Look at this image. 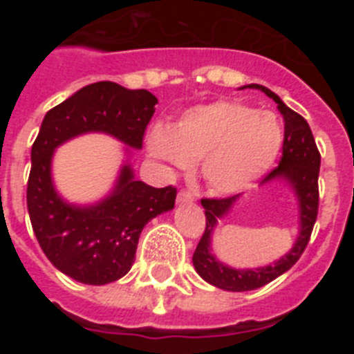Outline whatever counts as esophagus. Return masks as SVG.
I'll list each match as a JSON object with an SVG mask.
<instances>
[{"instance_id": "esophagus-1", "label": "esophagus", "mask_w": 354, "mask_h": 354, "mask_svg": "<svg viewBox=\"0 0 354 354\" xmlns=\"http://www.w3.org/2000/svg\"><path fill=\"white\" fill-rule=\"evenodd\" d=\"M193 200H195V195L189 189H180L179 195H177V202L179 204H192Z\"/></svg>"}]
</instances>
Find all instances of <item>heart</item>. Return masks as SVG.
Segmentation results:
<instances>
[{
	"mask_svg": "<svg viewBox=\"0 0 354 354\" xmlns=\"http://www.w3.org/2000/svg\"><path fill=\"white\" fill-rule=\"evenodd\" d=\"M283 129L271 111L236 101L187 109L170 129L156 126L147 150L174 168L200 159L198 175L216 193H236L261 177L282 149Z\"/></svg>",
	"mask_w": 354,
	"mask_h": 354,
	"instance_id": "heart-1",
	"label": "heart"
}]
</instances>
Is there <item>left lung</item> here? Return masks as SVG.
Listing matches in <instances>:
<instances>
[{
    "instance_id": "8db88e82",
    "label": "left lung",
    "mask_w": 354,
    "mask_h": 354,
    "mask_svg": "<svg viewBox=\"0 0 354 354\" xmlns=\"http://www.w3.org/2000/svg\"><path fill=\"white\" fill-rule=\"evenodd\" d=\"M248 88H257L271 97L283 117L282 159L278 162V167L273 168L261 180V184L270 183L273 179H283L290 184L299 202V234L289 253H286L274 264L257 268V270H234L225 266L223 262L216 261L211 253V236L218 220L227 214L239 195L227 196V198H202V205L205 209V230L193 253V266L205 282L218 289L234 290V292L259 289L290 270L299 261L310 241L319 209L317 180L321 154H319L310 127L301 115L283 104L282 99L270 88H266L262 84H248Z\"/></svg>"
}]
</instances>
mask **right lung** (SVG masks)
<instances>
[{
	"label": "right lung",
	"mask_w": 354,
	"mask_h": 354,
	"mask_svg": "<svg viewBox=\"0 0 354 354\" xmlns=\"http://www.w3.org/2000/svg\"><path fill=\"white\" fill-rule=\"evenodd\" d=\"M158 99L147 90H127L99 81L49 109L31 147L26 202L40 248L56 270L88 286L122 278L133 266L143 227L174 209V186L152 187L124 165L111 195L99 204H67L53 186L51 159L58 145L84 133H106L142 149Z\"/></svg>",
	"instance_id": "right-lung-1"
}]
</instances>
